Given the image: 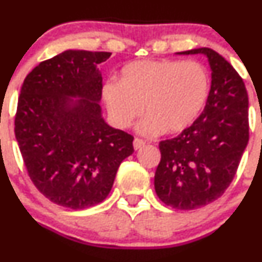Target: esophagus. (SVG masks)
<instances>
[{
  "instance_id": "esophagus-1",
  "label": "esophagus",
  "mask_w": 262,
  "mask_h": 262,
  "mask_svg": "<svg viewBox=\"0 0 262 262\" xmlns=\"http://www.w3.org/2000/svg\"><path fill=\"white\" fill-rule=\"evenodd\" d=\"M144 144H146V141H143V139L141 138H136L133 142V146H134V149H141L142 147H144Z\"/></svg>"
}]
</instances>
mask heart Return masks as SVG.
Returning a JSON list of instances; mask_svg holds the SVG:
<instances>
[{
	"instance_id": "1",
	"label": "heart",
	"mask_w": 262,
	"mask_h": 262,
	"mask_svg": "<svg viewBox=\"0 0 262 262\" xmlns=\"http://www.w3.org/2000/svg\"><path fill=\"white\" fill-rule=\"evenodd\" d=\"M209 75L202 64L182 60H134L121 70L120 81L104 84L102 97L113 121L128 128L143 113L144 136L180 133L199 116L209 95Z\"/></svg>"
}]
</instances>
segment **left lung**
Instances as JSON below:
<instances>
[{"mask_svg": "<svg viewBox=\"0 0 262 262\" xmlns=\"http://www.w3.org/2000/svg\"><path fill=\"white\" fill-rule=\"evenodd\" d=\"M204 54L212 86L199 118L178 137L160 142L155 173L157 196L181 210L205 207L221 198L238 168L248 143V96L241 76L215 50L199 48L180 54Z\"/></svg>", "mask_w": 262, "mask_h": 262, "instance_id": "obj_1", "label": "left lung"}]
</instances>
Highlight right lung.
<instances>
[{
	"mask_svg": "<svg viewBox=\"0 0 262 262\" xmlns=\"http://www.w3.org/2000/svg\"><path fill=\"white\" fill-rule=\"evenodd\" d=\"M109 52L66 50L24 80L15 136L31 181L50 202L86 209L106 199L133 137L105 123L101 72Z\"/></svg>",
	"mask_w": 262,
	"mask_h": 262,
	"instance_id": "obj_1",
	"label": "right lung"
}]
</instances>
